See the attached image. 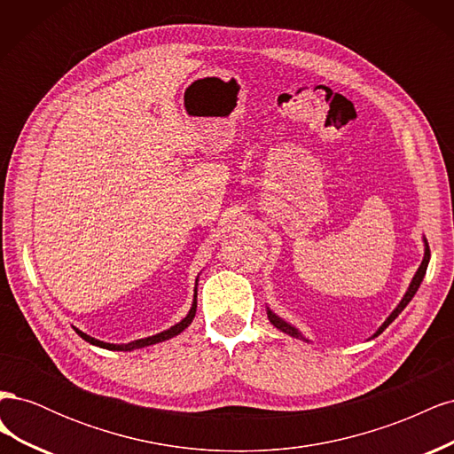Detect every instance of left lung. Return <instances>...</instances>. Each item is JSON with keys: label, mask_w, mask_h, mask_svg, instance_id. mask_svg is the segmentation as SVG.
<instances>
[{"label": "left lung", "mask_w": 454, "mask_h": 454, "mask_svg": "<svg viewBox=\"0 0 454 454\" xmlns=\"http://www.w3.org/2000/svg\"><path fill=\"white\" fill-rule=\"evenodd\" d=\"M428 261H430V246H428V242H426V239H424V259H422V263H420V267H419V270H417V274L413 277V280H411V284H409V290L405 292V295H403V299L400 301V305H397L395 309H394V312L388 316L387 318V322H384L379 329H377V333L373 335V337H377V335H380L384 329H387L395 318H397V314H400L407 305H409V301L415 297V294H417V290L420 287V282H422V278H424V274H426V269H428ZM267 316H269V320H270V324L277 327V329H280V332H284V333H287V335H292V337H297V339H305L303 335H301L297 329L294 327V325H290L287 322H284L280 316H277L274 314L270 309L267 310ZM307 340V339H305Z\"/></svg>", "instance_id": "obj_1"}]
</instances>
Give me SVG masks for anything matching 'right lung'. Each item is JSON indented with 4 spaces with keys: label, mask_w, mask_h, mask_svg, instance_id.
<instances>
[{
    "label": "right lung",
    "mask_w": 454,
    "mask_h": 454,
    "mask_svg": "<svg viewBox=\"0 0 454 454\" xmlns=\"http://www.w3.org/2000/svg\"><path fill=\"white\" fill-rule=\"evenodd\" d=\"M195 312H197V287H195V299H193V305H191V310H189V314L185 316V318H184L182 322H177L176 325H172L170 329H167V332L157 333V335H153V337H145V339L132 340V342H129V345H112V342H104V340L94 339V337H90V335H87V333H83V332H79V329H75V332H77V335H79V337H83L87 342H90V345H96V347H100V348H107V350H122V352H127V350H134V348H142V347H149V345H157V342L168 340V339H172V337H176V335H180V333L184 332V329H185L191 322H193V318H195Z\"/></svg>",
    "instance_id": "1"
}]
</instances>
